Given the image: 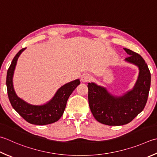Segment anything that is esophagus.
Masks as SVG:
<instances>
[{
  "mask_svg": "<svg viewBox=\"0 0 157 157\" xmlns=\"http://www.w3.org/2000/svg\"><path fill=\"white\" fill-rule=\"evenodd\" d=\"M90 79L91 76L90 74H88V73H85V74L83 75L82 77V80L84 82H87L88 81H90Z\"/></svg>",
  "mask_w": 157,
  "mask_h": 157,
  "instance_id": "esophagus-1",
  "label": "esophagus"
}]
</instances>
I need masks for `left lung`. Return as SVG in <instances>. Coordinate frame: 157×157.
Masks as SVG:
<instances>
[{
	"instance_id": "obj_1",
	"label": "left lung",
	"mask_w": 157,
	"mask_h": 157,
	"mask_svg": "<svg viewBox=\"0 0 157 157\" xmlns=\"http://www.w3.org/2000/svg\"><path fill=\"white\" fill-rule=\"evenodd\" d=\"M129 56L125 60L140 69L137 81L132 90L122 97H114L94 83H88V103L94 118L100 123L120 126L129 123L142 111L150 91L151 75L148 65L139 54L124 48Z\"/></svg>"
}]
</instances>
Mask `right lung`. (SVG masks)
I'll return each instance as SVG.
<instances>
[{
    "mask_svg": "<svg viewBox=\"0 0 157 157\" xmlns=\"http://www.w3.org/2000/svg\"><path fill=\"white\" fill-rule=\"evenodd\" d=\"M25 49L22 48L17 52L7 70L6 84L9 101L15 111L30 124L45 125L54 123L63 116L67 100L80 82L79 79H75L64 84L58 89L52 99L45 105H33L27 103L17 96L13 86V75L17 58Z\"/></svg>",
    "mask_w": 157,
    "mask_h": 157,
    "instance_id": "add662e5",
    "label": "right lung"
}]
</instances>
